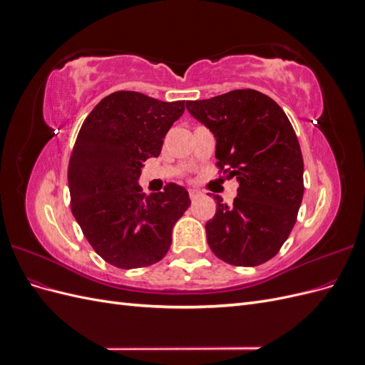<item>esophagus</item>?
<instances>
[{"mask_svg": "<svg viewBox=\"0 0 365 365\" xmlns=\"http://www.w3.org/2000/svg\"><path fill=\"white\" fill-rule=\"evenodd\" d=\"M202 193L200 192V190H196V189H190L189 190V196H190V200L193 201V200H196V197H200Z\"/></svg>", "mask_w": 365, "mask_h": 365, "instance_id": "obj_1", "label": "esophagus"}]
</instances>
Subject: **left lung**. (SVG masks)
<instances>
[{"label": "left lung", "mask_w": 365, "mask_h": 365, "mask_svg": "<svg viewBox=\"0 0 365 365\" xmlns=\"http://www.w3.org/2000/svg\"><path fill=\"white\" fill-rule=\"evenodd\" d=\"M216 138L220 170L239 182L233 204L216 200L205 224L208 247L235 267L272 259L295 225L303 200V157L291 121L271 97L235 90L185 102Z\"/></svg>", "instance_id": "8db88e82"}]
</instances>
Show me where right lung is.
Instances as JSON below:
<instances>
[{
    "mask_svg": "<svg viewBox=\"0 0 365 365\" xmlns=\"http://www.w3.org/2000/svg\"><path fill=\"white\" fill-rule=\"evenodd\" d=\"M184 109V101L117 91L97 103L77 135L68 165L71 212L94 251L117 268L160 262L190 205L178 184L149 196L138 184L143 163L160 155Z\"/></svg>",
    "mask_w": 365,
    "mask_h": 365,
    "instance_id": "right-lung-1",
    "label": "right lung"
}]
</instances>
